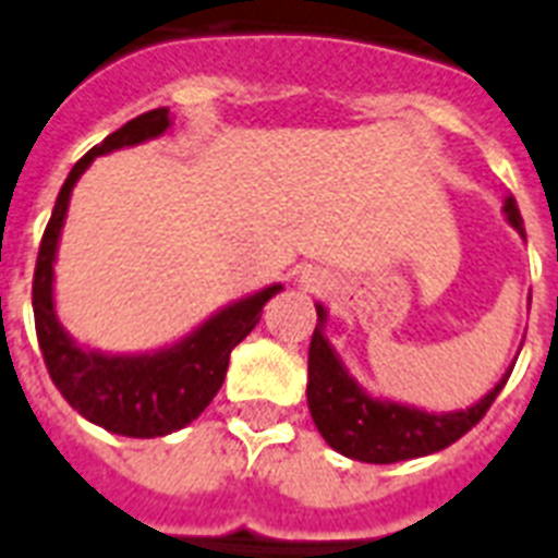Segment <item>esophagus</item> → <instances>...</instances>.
I'll return each mask as SVG.
<instances>
[{"mask_svg": "<svg viewBox=\"0 0 558 558\" xmlns=\"http://www.w3.org/2000/svg\"><path fill=\"white\" fill-rule=\"evenodd\" d=\"M301 283H304L306 289H322L324 287V275H322V271H306L304 278H301Z\"/></svg>", "mask_w": 558, "mask_h": 558, "instance_id": "esophagus-1", "label": "esophagus"}]
</instances>
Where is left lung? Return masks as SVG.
Wrapping results in <instances>:
<instances>
[{
    "label": "left lung",
    "mask_w": 558,
    "mask_h": 558,
    "mask_svg": "<svg viewBox=\"0 0 558 558\" xmlns=\"http://www.w3.org/2000/svg\"><path fill=\"white\" fill-rule=\"evenodd\" d=\"M504 217L521 236H524V219L512 196L504 199ZM318 324H315L313 341H310V381H306V402L313 414L315 428L330 442L332 449L350 460L362 463H399V460L425 458L434 451L446 449L460 440L472 425L481 423V416L489 411L495 397L510 379V371L504 373L486 397L475 405L460 411H425V408L402 405L393 399L373 397L367 393L353 373L344 367L341 356L324 336L327 327V306L315 304Z\"/></svg>",
    "instance_id": "8db88e82"
}]
</instances>
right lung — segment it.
I'll return each mask as SVG.
<instances>
[{
  "label": "right lung",
  "mask_w": 558,
  "mask_h": 558,
  "mask_svg": "<svg viewBox=\"0 0 558 558\" xmlns=\"http://www.w3.org/2000/svg\"><path fill=\"white\" fill-rule=\"evenodd\" d=\"M170 126L173 121L168 107L150 109L107 135L74 165L57 193L34 269L31 301L48 376L77 414L124 437H165L193 423L222 388L231 350L257 327L266 301L283 289L280 283H271L254 295L231 301L187 332L185 339L153 353L116 356L83 348L65 332L54 310V260L72 187L98 156L153 142L168 133Z\"/></svg>",
  "instance_id": "1"
}]
</instances>
